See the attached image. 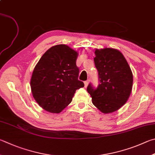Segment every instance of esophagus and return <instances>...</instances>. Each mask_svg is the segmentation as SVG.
Returning <instances> with one entry per match:
<instances>
[{"label": "esophagus", "instance_id": "34e87169", "mask_svg": "<svg viewBox=\"0 0 155 155\" xmlns=\"http://www.w3.org/2000/svg\"><path fill=\"white\" fill-rule=\"evenodd\" d=\"M89 83V80H87V81H85V82H84V84H85V87H87V85H88Z\"/></svg>", "mask_w": 155, "mask_h": 155}]
</instances>
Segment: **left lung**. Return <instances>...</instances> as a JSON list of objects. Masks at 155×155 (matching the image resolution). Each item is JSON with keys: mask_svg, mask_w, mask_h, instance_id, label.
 Returning <instances> with one entry per match:
<instances>
[{"mask_svg": "<svg viewBox=\"0 0 155 155\" xmlns=\"http://www.w3.org/2000/svg\"><path fill=\"white\" fill-rule=\"evenodd\" d=\"M95 55L94 60L100 84L95 88L90 83L87 90L96 108L104 114L111 113L121 108L127 101L132 89L133 74L119 50L96 49Z\"/></svg>", "mask_w": 155, "mask_h": 155, "instance_id": "8db88e82", "label": "left lung"}]
</instances>
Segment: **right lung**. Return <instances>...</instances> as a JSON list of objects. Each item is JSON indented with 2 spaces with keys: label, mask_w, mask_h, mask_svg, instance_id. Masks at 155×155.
<instances>
[{
  "label": "right lung",
  "mask_w": 155,
  "mask_h": 155,
  "mask_svg": "<svg viewBox=\"0 0 155 155\" xmlns=\"http://www.w3.org/2000/svg\"><path fill=\"white\" fill-rule=\"evenodd\" d=\"M78 53L66 45L51 47L33 70L31 91L38 105L46 111L60 113L72 102L76 90L84 87L78 79Z\"/></svg>",
  "instance_id": "1"
}]
</instances>
